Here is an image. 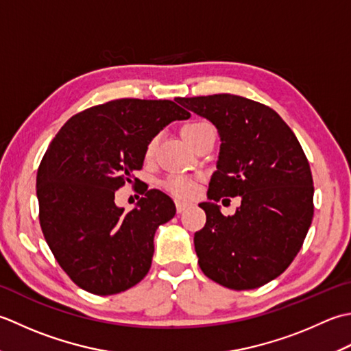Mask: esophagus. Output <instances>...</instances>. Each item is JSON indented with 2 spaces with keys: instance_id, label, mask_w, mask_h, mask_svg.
Wrapping results in <instances>:
<instances>
[{
  "instance_id": "esophagus-1",
  "label": "esophagus",
  "mask_w": 351,
  "mask_h": 351,
  "mask_svg": "<svg viewBox=\"0 0 351 351\" xmlns=\"http://www.w3.org/2000/svg\"><path fill=\"white\" fill-rule=\"evenodd\" d=\"M191 206V203H186V202H180V199H177L176 202V207H177V212L178 213H182V212H184L186 209H188V207Z\"/></svg>"
}]
</instances>
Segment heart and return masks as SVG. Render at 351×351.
Segmentation results:
<instances>
[{
    "label": "heart",
    "mask_w": 351,
    "mask_h": 351,
    "mask_svg": "<svg viewBox=\"0 0 351 351\" xmlns=\"http://www.w3.org/2000/svg\"><path fill=\"white\" fill-rule=\"evenodd\" d=\"M209 127L210 124L206 123V121H192V123L186 124L182 128V136L184 138V141L188 142L192 136H195L198 132H202L204 128H209ZM156 147H157V138H153L148 142L145 148L147 159H152L154 156ZM163 186H165V189L169 192V194H173L177 198H192L195 197L198 191L197 178L189 177V176H173L168 178Z\"/></svg>",
    "instance_id": "heart-1"
}]
</instances>
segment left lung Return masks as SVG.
Segmentation results:
<instances>
[{
	"label": "left lung",
	"mask_w": 351,
	"mask_h": 351,
	"mask_svg": "<svg viewBox=\"0 0 351 351\" xmlns=\"http://www.w3.org/2000/svg\"><path fill=\"white\" fill-rule=\"evenodd\" d=\"M217 127L221 145L207 198L206 226L194 234L198 265L213 282L242 291L291 265L313 217V180L302 145L278 113L244 97L177 98ZM221 196H241L224 217Z\"/></svg>",
	"instance_id": "8db88e82"
}]
</instances>
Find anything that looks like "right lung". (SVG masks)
<instances>
[{
  "mask_svg": "<svg viewBox=\"0 0 351 351\" xmlns=\"http://www.w3.org/2000/svg\"><path fill=\"white\" fill-rule=\"evenodd\" d=\"M189 117L169 99L121 98L77 113L51 141L36 177L39 221L56 261L82 289L112 295L147 276L154 233L174 218V202L145 189L124 212L115 191L133 182L148 142Z\"/></svg>",
  "mask_w": 351,
  "mask_h": 351,
  "instance_id": "1",
  "label": "right lung"
}]
</instances>
